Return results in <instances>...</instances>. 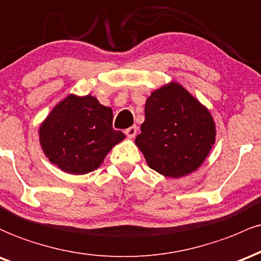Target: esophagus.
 Returning a JSON list of instances; mask_svg holds the SVG:
<instances>
[{
	"mask_svg": "<svg viewBox=\"0 0 261 261\" xmlns=\"http://www.w3.org/2000/svg\"><path fill=\"white\" fill-rule=\"evenodd\" d=\"M137 130H138V128H137V125H132V127L128 128V129H125V136L128 137L129 139H133L134 137H136L137 134Z\"/></svg>",
	"mask_w": 261,
	"mask_h": 261,
	"instance_id": "34e87169",
	"label": "esophagus"
}]
</instances>
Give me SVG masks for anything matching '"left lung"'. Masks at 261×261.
<instances>
[{
  "label": "left lung",
  "mask_w": 261,
  "mask_h": 261,
  "mask_svg": "<svg viewBox=\"0 0 261 261\" xmlns=\"http://www.w3.org/2000/svg\"><path fill=\"white\" fill-rule=\"evenodd\" d=\"M140 130L136 145L149 168L172 178L200 168L216 142V123L208 108L174 81L146 98Z\"/></svg>",
  "instance_id": "1"
}]
</instances>
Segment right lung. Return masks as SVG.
Here are the masks:
<instances>
[{
    "label": "right lung",
    "mask_w": 261,
    "mask_h": 261,
    "mask_svg": "<svg viewBox=\"0 0 261 261\" xmlns=\"http://www.w3.org/2000/svg\"><path fill=\"white\" fill-rule=\"evenodd\" d=\"M112 108L91 95H67L39 127V143L49 162L67 174H89L125 138L113 129Z\"/></svg>",
    "instance_id": "obj_1"
}]
</instances>
